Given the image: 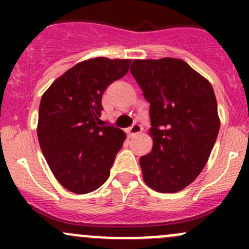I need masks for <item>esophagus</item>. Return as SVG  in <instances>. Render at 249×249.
<instances>
[{
  "mask_svg": "<svg viewBox=\"0 0 249 249\" xmlns=\"http://www.w3.org/2000/svg\"><path fill=\"white\" fill-rule=\"evenodd\" d=\"M141 131H142V126H141L140 124H137V123H135V124L130 127L127 132H129L130 136H136V135H139Z\"/></svg>",
  "mask_w": 249,
  "mask_h": 249,
  "instance_id": "34e87169",
  "label": "esophagus"
}]
</instances>
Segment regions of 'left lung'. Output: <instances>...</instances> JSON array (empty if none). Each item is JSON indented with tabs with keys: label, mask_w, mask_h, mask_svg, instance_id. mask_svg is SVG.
<instances>
[{
	"label": "left lung",
	"mask_w": 249,
	"mask_h": 249,
	"mask_svg": "<svg viewBox=\"0 0 249 249\" xmlns=\"http://www.w3.org/2000/svg\"><path fill=\"white\" fill-rule=\"evenodd\" d=\"M131 74L150 104L152 152L140 159L144 183L177 193L194 182L210 158L220 120L211 83L173 57L134 60Z\"/></svg>",
	"instance_id": "left-lung-1"
}]
</instances>
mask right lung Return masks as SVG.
I'll use <instances>...</instances> for the list:
<instances>
[{
	"instance_id": "1",
	"label": "right lung",
	"mask_w": 249,
	"mask_h": 249,
	"mask_svg": "<svg viewBox=\"0 0 249 249\" xmlns=\"http://www.w3.org/2000/svg\"><path fill=\"white\" fill-rule=\"evenodd\" d=\"M130 59L94 57L74 65L53 82L39 104L37 136L60 184L87 194L109 177L126 135L100 119L102 94L129 71Z\"/></svg>"
}]
</instances>
